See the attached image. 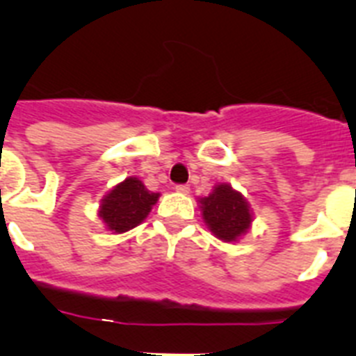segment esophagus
<instances>
[{"mask_svg": "<svg viewBox=\"0 0 356 356\" xmlns=\"http://www.w3.org/2000/svg\"><path fill=\"white\" fill-rule=\"evenodd\" d=\"M175 191L180 194H188L191 193V187H188V185H176Z\"/></svg>", "mask_w": 356, "mask_h": 356, "instance_id": "1", "label": "esophagus"}]
</instances>
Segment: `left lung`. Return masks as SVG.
Segmentation results:
<instances>
[{
    "mask_svg": "<svg viewBox=\"0 0 356 356\" xmlns=\"http://www.w3.org/2000/svg\"><path fill=\"white\" fill-rule=\"evenodd\" d=\"M197 201L207 228L219 241L237 242L248 234L253 212L246 197L229 184H217L209 196Z\"/></svg>",
    "mask_w": 356,
    "mask_h": 356,
    "instance_id": "obj_1",
    "label": "left lung"
}]
</instances>
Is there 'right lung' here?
I'll return each instance as SVG.
<instances>
[{"mask_svg":"<svg viewBox=\"0 0 356 356\" xmlns=\"http://www.w3.org/2000/svg\"><path fill=\"white\" fill-rule=\"evenodd\" d=\"M159 197L160 194L147 191L139 178L128 176L103 197L97 216L102 217L106 229L124 234L146 219Z\"/></svg>","mask_w":356,"mask_h":356,"instance_id":"add662e5","label":"right lung"}]
</instances>
